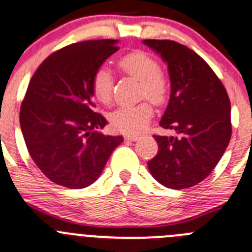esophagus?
Segmentation results:
<instances>
[{
    "mask_svg": "<svg viewBox=\"0 0 252 252\" xmlns=\"http://www.w3.org/2000/svg\"><path fill=\"white\" fill-rule=\"evenodd\" d=\"M125 140L137 141L138 140V136L137 135H125Z\"/></svg>",
    "mask_w": 252,
    "mask_h": 252,
    "instance_id": "obj_1",
    "label": "esophagus"
}]
</instances>
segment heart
<instances>
[{
  "label": "heart",
  "instance_id": "heart-1",
  "mask_svg": "<svg viewBox=\"0 0 252 252\" xmlns=\"http://www.w3.org/2000/svg\"><path fill=\"white\" fill-rule=\"evenodd\" d=\"M121 73L140 80V96L148 97L153 104L162 105L167 100L169 83L160 71L156 59L145 52H132L117 61ZM114 79L106 68L96 69L92 78V90L95 99L101 104H110ZM152 105L148 101L133 106L119 107L110 115V124L115 131L122 133H138L147 126L152 117Z\"/></svg>",
  "mask_w": 252,
  "mask_h": 252
}]
</instances>
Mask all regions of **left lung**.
<instances>
[{
    "mask_svg": "<svg viewBox=\"0 0 252 252\" xmlns=\"http://www.w3.org/2000/svg\"><path fill=\"white\" fill-rule=\"evenodd\" d=\"M168 65L171 97L159 125L177 136L155 135L151 174L162 186L186 189L207 178L231 137L229 96L207 62L174 40L145 39Z\"/></svg>",
    "mask_w": 252,
    "mask_h": 252,
    "instance_id": "left-lung-1",
    "label": "left lung"
}]
</instances>
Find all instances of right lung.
<instances>
[{"instance_id":"add662e5","label":"right lung","mask_w":252,"mask_h":252,"mask_svg":"<svg viewBox=\"0 0 252 252\" xmlns=\"http://www.w3.org/2000/svg\"><path fill=\"white\" fill-rule=\"evenodd\" d=\"M117 40H85L53 53L38 66L21 105L20 122L31 157L58 186L80 189L101 174L122 136L96 130L107 121L94 111L92 78L119 50Z\"/></svg>"}]
</instances>
